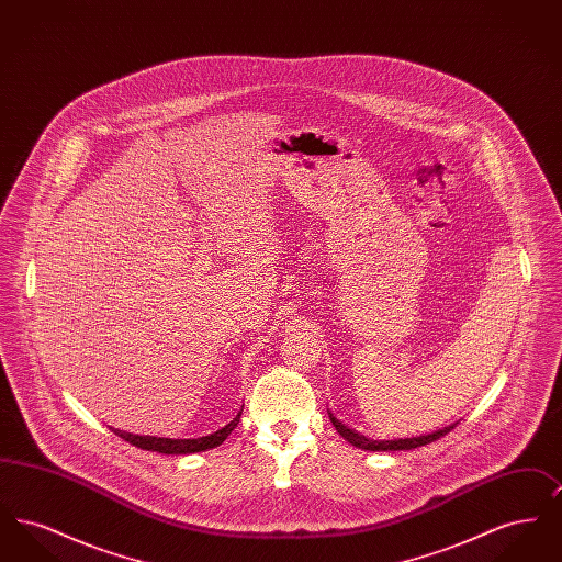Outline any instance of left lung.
Segmentation results:
<instances>
[{
    "label": "left lung",
    "instance_id": "obj_1",
    "mask_svg": "<svg viewBox=\"0 0 562 562\" xmlns=\"http://www.w3.org/2000/svg\"><path fill=\"white\" fill-rule=\"evenodd\" d=\"M328 417H330L335 429L348 440L349 445H353V447H358V449H364V451H411V449L424 447V445H429V442L442 438L445 434H449L451 429L457 428V424L461 422V419H459V422H454V424L447 426V428L436 429V431H429V434H424V436L394 438V440H371V438L362 436L360 431H356V429L349 428L346 424H341L337 417H333V413H328Z\"/></svg>",
    "mask_w": 562,
    "mask_h": 562
}]
</instances>
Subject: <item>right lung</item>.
<instances>
[{
	"label": "right lung",
	"instance_id": "obj_1",
	"mask_svg": "<svg viewBox=\"0 0 562 562\" xmlns=\"http://www.w3.org/2000/svg\"><path fill=\"white\" fill-rule=\"evenodd\" d=\"M241 411L229 422L225 424L223 428L213 429V431H206L202 436H189V438H158V436H140V434H131V431H124V429H113L111 431L120 438H124L126 442H131L133 447L138 449H145V451H158L164 454H189L200 453V451H209L218 447L234 428L238 426L240 422Z\"/></svg>",
	"mask_w": 562,
	"mask_h": 562
}]
</instances>
